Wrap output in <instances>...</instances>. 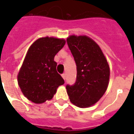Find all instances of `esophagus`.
Returning a JSON list of instances; mask_svg holds the SVG:
<instances>
[{
	"label": "esophagus",
	"instance_id": "obj_1",
	"mask_svg": "<svg viewBox=\"0 0 134 134\" xmlns=\"http://www.w3.org/2000/svg\"><path fill=\"white\" fill-rule=\"evenodd\" d=\"M62 77L63 78V79L65 80V79H66V74H65V73L63 74H62Z\"/></svg>",
	"mask_w": 134,
	"mask_h": 134
}]
</instances>
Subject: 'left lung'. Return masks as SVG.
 Instances as JSON below:
<instances>
[{"mask_svg":"<svg viewBox=\"0 0 134 134\" xmlns=\"http://www.w3.org/2000/svg\"><path fill=\"white\" fill-rule=\"evenodd\" d=\"M76 65V80L66 89L72 104L80 108L94 105L105 93L110 69L106 58L95 42L87 36L71 35L67 39Z\"/></svg>","mask_w":134,"mask_h":134,"instance_id":"obj_1","label":"left lung"}]
</instances>
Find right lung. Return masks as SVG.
<instances>
[{"label": "right lung", "instance_id": "right-lung-1", "mask_svg": "<svg viewBox=\"0 0 134 134\" xmlns=\"http://www.w3.org/2000/svg\"><path fill=\"white\" fill-rule=\"evenodd\" d=\"M65 44L63 39L42 37L28 49L18 74V83L28 99L41 104L51 99L65 81L56 71V53Z\"/></svg>", "mask_w": 134, "mask_h": 134}]
</instances>
